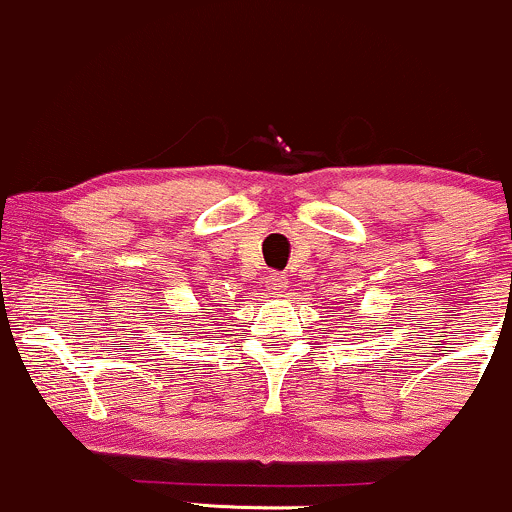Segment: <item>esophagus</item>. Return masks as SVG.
Masks as SVG:
<instances>
[{"label": "esophagus", "mask_w": 512, "mask_h": 512, "mask_svg": "<svg viewBox=\"0 0 512 512\" xmlns=\"http://www.w3.org/2000/svg\"><path fill=\"white\" fill-rule=\"evenodd\" d=\"M266 287H268V290H271V292H280V290H285V287H287V278H285V275L283 273H268L266 275Z\"/></svg>", "instance_id": "34e87169"}]
</instances>
